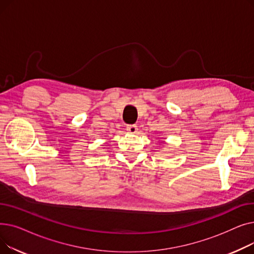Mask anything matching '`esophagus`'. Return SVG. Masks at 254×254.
<instances>
[{"label": "esophagus", "instance_id": "1", "mask_svg": "<svg viewBox=\"0 0 254 254\" xmlns=\"http://www.w3.org/2000/svg\"><path fill=\"white\" fill-rule=\"evenodd\" d=\"M127 130L129 132V134H136L138 130V127L136 125H129L127 127Z\"/></svg>", "mask_w": 254, "mask_h": 254}]
</instances>
